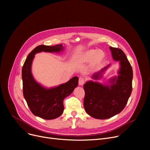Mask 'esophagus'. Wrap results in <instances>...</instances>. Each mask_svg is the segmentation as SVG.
Instances as JSON below:
<instances>
[{
  "mask_svg": "<svg viewBox=\"0 0 150 150\" xmlns=\"http://www.w3.org/2000/svg\"><path fill=\"white\" fill-rule=\"evenodd\" d=\"M84 81H85V80H84V78L83 77H80L79 78V81H78V83H79L80 86H82V85L84 84Z\"/></svg>",
  "mask_w": 150,
  "mask_h": 150,
  "instance_id": "34e87169",
  "label": "esophagus"
}]
</instances>
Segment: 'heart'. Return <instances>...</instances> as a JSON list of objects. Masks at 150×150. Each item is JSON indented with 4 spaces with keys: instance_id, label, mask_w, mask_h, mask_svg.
Here are the masks:
<instances>
[{
    "instance_id": "b5f03b06",
    "label": "heart",
    "mask_w": 150,
    "mask_h": 150,
    "mask_svg": "<svg viewBox=\"0 0 150 150\" xmlns=\"http://www.w3.org/2000/svg\"><path fill=\"white\" fill-rule=\"evenodd\" d=\"M105 52L101 50H89L86 51L82 56L83 59L85 61L93 60V62L97 63L100 62L105 58Z\"/></svg>"
}]
</instances>
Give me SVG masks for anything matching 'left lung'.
Segmentation results:
<instances>
[{
	"instance_id": "left-lung-1",
	"label": "left lung",
	"mask_w": 150,
	"mask_h": 150,
	"mask_svg": "<svg viewBox=\"0 0 150 150\" xmlns=\"http://www.w3.org/2000/svg\"><path fill=\"white\" fill-rule=\"evenodd\" d=\"M115 61H119V75L103 85L89 81L84 84V107L90 116L97 119H107L120 113L127 105L132 92V69L125 53L120 49L109 47ZM109 65L92 75L94 80L101 78L102 73Z\"/></svg>"
}]
</instances>
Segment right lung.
<instances>
[{
    "label": "right lung",
    "instance_id": "add662e5",
    "mask_svg": "<svg viewBox=\"0 0 150 150\" xmlns=\"http://www.w3.org/2000/svg\"><path fill=\"white\" fill-rule=\"evenodd\" d=\"M63 50L62 44L54 46H37L28 55L22 69L23 94L27 103L35 115L45 120L59 117L64 111L63 101L77 87L78 78L74 76L57 87L45 88L36 81L31 74V63L35 54L41 52L59 53Z\"/></svg>",
    "mask_w": 150,
    "mask_h": 150
}]
</instances>
